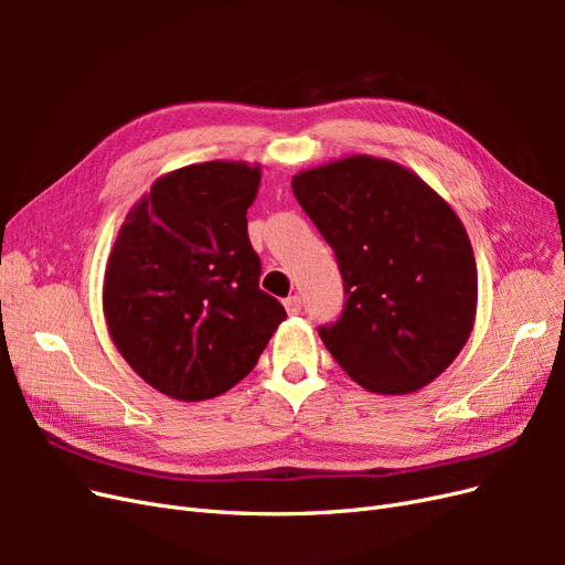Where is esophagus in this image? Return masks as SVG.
<instances>
[{"mask_svg": "<svg viewBox=\"0 0 565 565\" xmlns=\"http://www.w3.org/2000/svg\"><path fill=\"white\" fill-rule=\"evenodd\" d=\"M285 311L289 313V316H297V313H301V299L295 295V297H287L285 301Z\"/></svg>", "mask_w": 565, "mask_h": 565, "instance_id": "1", "label": "esophagus"}]
</instances>
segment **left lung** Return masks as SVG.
Wrapping results in <instances>:
<instances>
[{"instance_id":"1","label":"left lung","mask_w":565,"mask_h":565,"mask_svg":"<svg viewBox=\"0 0 565 565\" xmlns=\"http://www.w3.org/2000/svg\"><path fill=\"white\" fill-rule=\"evenodd\" d=\"M301 210L334 249L347 303L318 330L353 382L401 396L434 382L473 330L469 235L409 169L351 156L292 179Z\"/></svg>"}]
</instances>
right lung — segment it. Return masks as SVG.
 <instances>
[{"label": "right lung", "instance_id": "add662e5", "mask_svg": "<svg viewBox=\"0 0 565 565\" xmlns=\"http://www.w3.org/2000/svg\"><path fill=\"white\" fill-rule=\"evenodd\" d=\"M259 181V164L181 167L150 185L117 233L104 280L108 330L129 367L164 396H221L287 318L259 289L247 235Z\"/></svg>", "mask_w": 565, "mask_h": 565}]
</instances>
